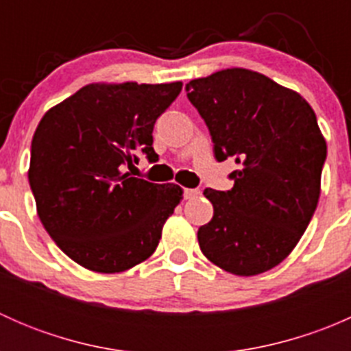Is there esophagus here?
<instances>
[{
  "label": "esophagus",
  "mask_w": 351,
  "mask_h": 351,
  "mask_svg": "<svg viewBox=\"0 0 351 351\" xmlns=\"http://www.w3.org/2000/svg\"><path fill=\"white\" fill-rule=\"evenodd\" d=\"M198 195H200V190H198V189H185V190H183V198H186V200H189V198H195Z\"/></svg>",
  "instance_id": "34e87169"
}]
</instances>
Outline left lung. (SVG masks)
I'll return each mask as SVG.
<instances>
[{"label":"left lung","mask_w":351,"mask_h":351,"mask_svg":"<svg viewBox=\"0 0 351 351\" xmlns=\"http://www.w3.org/2000/svg\"><path fill=\"white\" fill-rule=\"evenodd\" d=\"M185 88L215 159L239 165L231 190H204L214 217L198 229L202 253L241 277L271 270L302 238L319 200L326 141L316 113L299 93L241 67Z\"/></svg>","instance_id":"left-lung-1"}]
</instances>
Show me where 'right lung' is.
<instances>
[{
  "label": "right lung",
  "mask_w": 351,
  "mask_h": 351,
  "mask_svg": "<svg viewBox=\"0 0 351 351\" xmlns=\"http://www.w3.org/2000/svg\"><path fill=\"white\" fill-rule=\"evenodd\" d=\"M166 84H88L42 117L32 139L28 182L56 244L88 270L117 274L147 260L182 200L178 185L123 173L151 162L158 117L182 91Z\"/></svg>",
  "instance_id": "add662e5"
}]
</instances>
